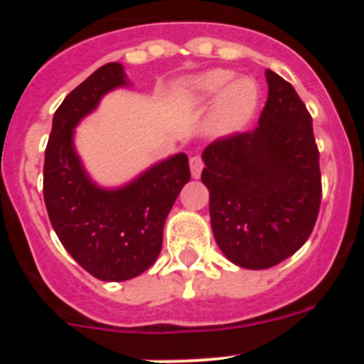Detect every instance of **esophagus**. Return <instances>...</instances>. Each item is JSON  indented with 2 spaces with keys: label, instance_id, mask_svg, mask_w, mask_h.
Masks as SVG:
<instances>
[{
  "label": "esophagus",
  "instance_id": "obj_1",
  "mask_svg": "<svg viewBox=\"0 0 364 364\" xmlns=\"http://www.w3.org/2000/svg\"><path fill=\"white\" fill-rule=\"evenodd\" d=\"M189 167H191L193 178H198L202 173V167H204V162H202V159L198 156V154L191 156V160H189Z\"/></svg>",
  "mask_w": 364,
  "mask_h": 364
}]
</instances>
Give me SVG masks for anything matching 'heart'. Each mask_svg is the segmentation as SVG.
<instances>
[{
	"label": "heart",
	"instance_id": "heart-1",
	"mask_svg": "<svg viewBox=\"0 0 364 364\" xmlns=\"http://www.w3.org/2000/svg\"><path fill=\"white\" fill-rule=\"evenodd\" d=\"M231 80L233 73L215 69L180 85V92L198 104H208L221 96L213 112V124L220 133H233L244 127L259 105V89L255 82L237 80L231 83Z\"/></svg>",
	"mask_w": 364,
	"mask_h": 364
}]
</instances>
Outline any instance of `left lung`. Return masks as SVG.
<instances>
[{"mask_svg":"<svg viewBox=\"0 0 364 364\" xmlns=\"http://www.w3.org/2000/svg\"><path fill=\"white\" fill-rule=\"evenodd\" d=\"M266 80L255 129L215 140L202 153L215 240L247 269L272 268L306 242L323 193L306 105L279 74L268 69Z\"/></svg>","mask_w":364,"mask_h":364,"instance_id":"1","label":"left lung"}]
</instances>
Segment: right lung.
Masks as SVG:
<instances>
[{"label":"right lung","mask_w":364,"mask_h":364,"mask_svg":"<svg viewBox=\"0 0 364 364\" xmlns=\"http://www.w3.org/2000/svg\"><path fill=\"white\" fill-rule=\"evenodd\" d=\"M125 83L124 67L107 63L65 96L54 112L43 166V198L58 239L85 272L109 282L136 277L156 260L167 213L191 178L186 153L118 189L98 188L87 176L74 151V127L105 92Z\"/></svg>","instance_id":"obj_1"}]
</instances>
